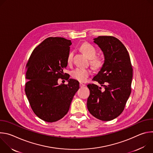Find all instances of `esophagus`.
Masks as SVG:
<instances>
[{
    "instance_id": "34e87169",
    "label": "esophagus",
    "mask_w": 153,
    "mask_h": 153,
    "mask_svg": "<svg viewBox=\"0 0 153 153\" xmlns=\"http://www.w3.org/2000/svg\"><path fill=\"white\" fill-rule=\"evenodd\" d=\"M85 86V84H83V83H80V87H83V86Z\"/></svg>"
}]
</instances>
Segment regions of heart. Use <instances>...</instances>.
Here are the masks:
<instances>
[{
	"label": "heart",
	"mask_w": 153,
	"mask_h": 153,
	"mask_svg": "<svg viewBox=\"0 0 153 153\" xmlns=\"http://www.w3.org/2000/svg\"><path fill=\"white\" fill-rule=\"evenodd\" d=\"M80 50L83 53L90 59V64L93 68L95 70L100 69L103 65V60L101 58L98 57H95L96 54V50L94 47L89 43H83L81 46ZM73 54L72 53H69L67 57V62L68 64H71L73 60ZM90 70L87 68H76L71 72L72 77L80 81L84 82L86 80L90 74Z\"/></svg>",
	"instance_id": "obj_1"
}]
</instances>
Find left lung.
<instances>
[{
	"label": "left lung",
	"instance_id": "1",
	"mask_svg": "<svg viewBox=\"0 0 153 153\" xmlns=\"http://www.w3.org/2000/svg\"><path fill=\"white\" fill-rule=\"evenodd\" d=\"M94 42L104 55V63L93 77L100 86L87 85L90 94L87 100L89 112L96 118L110 121L123 111L131 94L133 68L123 43L113 36H99ZM101 86L104 88L101 90Z\"/></svg>",
	"mask_w": 153,
	"mask_h": 153
}]
</instances>
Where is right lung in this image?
I'll list each match as a JSON object with an SVG mask.
<instances>
[{"mask_svg": "<svg viewBox=\"0 0 153 153\" xmlns=\"http://www.w3.org/2000/svg\"><path fill=\"white\" fill-rule=\"evenodd\" d=\"M71 44L63 37H48L33 50L27 65V97L35 114L47 122L67 114L79 88V82L69 76L68 84L58 83L65 76Z\"/></svg>", "mask_w": 153, "mask_h": 153, "instance_id": "right-lung-1", "label": "right lung"}]
</instances>
